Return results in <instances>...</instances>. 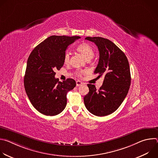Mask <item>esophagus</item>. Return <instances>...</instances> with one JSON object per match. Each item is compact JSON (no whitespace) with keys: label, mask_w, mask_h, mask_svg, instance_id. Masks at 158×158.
I'll return each mask as SVG.
<instances>
[{"label":"esophagus","mask_w":158,"mask_h":158,"mask_svg":"<svg viewBox=\"0 0 158 158\" xmlns=\"http://www.w3.org/2000/svg\"><path fill=\"white\" fill-rule=\"evenodd\" d=\"M82 82H81V81H76V86H81V85H82Z\"/></svg>","instance_id":"34e87169"}]
</instances>
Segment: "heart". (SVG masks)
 Wrapping results in <instances>:
<instances>
[{"instance_id": "heart-1", "label": "heart", "mask_w": 158, "mask_h": 158, "mask_svg": "<svg viewBox=\"0 0 158 158\" xmlns=\"http://www.w3.org/2000/svg\"><path fill=\"white\" fill-rule=\"evenodd\" d=\"M77 51L81 53L87 60H91L94 56V49L92 46L88 43H82L77 47ZM64 61L65 64H69L70 61V54L69 52H65L64 55ZM85 71H76V74L81 76L82 74L85 73Z\"/></svg>"}]
</instances>
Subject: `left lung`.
I'll return each mask as SVG.
<instances>
[{
    "label": "left lung",
    "mask_w": 158,
    "mask_h": 158,
    "mask_svg": "<svg viewBox=\"0 0 158 158\" xmlns=\"http://www.w3.org/2000/svg\"><path fill=\"white\" fill-rule=\"evenodd\" d=\"M94 42L99 52V60L94 74L104 77L98 89L88 84L89 93L84 98L87 109L97 116L112 114L121 106L126 97L131 85V73L125 54L109 39L101 37H87Z\"/></svg>",
    "instance_id": "obj_1"
}]
</instances>
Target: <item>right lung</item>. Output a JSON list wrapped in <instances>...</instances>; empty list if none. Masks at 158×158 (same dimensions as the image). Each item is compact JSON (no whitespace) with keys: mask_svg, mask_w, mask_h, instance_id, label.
Masks as SVG:
<instances>
[{"mask_svg":"<svg viewBox=\"0 0 158 158\" xmlns=\"http://www.w3.org/2000/svg\"><path fill=\"white\" fill-rule=\"evenodd\" d=\"M79 36L52 35L37 46L27 59L24 78L26 94L32 106L42 114L56 116L65 109L66 95L76 85L73 79L55 78L63 66L65 51Z\"/></svg>","mask_w":158,"mask_h":158,"instance_id":"obj_1","label":"right lung"}]
</instances>
